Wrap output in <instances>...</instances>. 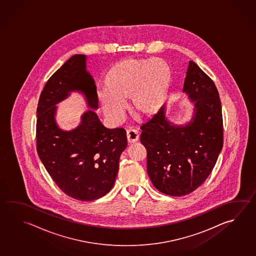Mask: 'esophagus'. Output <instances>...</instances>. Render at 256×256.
I'll return each mask as SVG.
<instances>
[{
    "label": "esophagus",
    "instance_id": "esophagus-1",
    "mask_svg": "<svg viewBox=\"0 0 256 256\" xmlns=\"http://www.w3.org/2000/svg\"><path fill=\"white\" fill-rule=\"evenodd\" d=\"M126 136H127V140L130 144H134L139 140V135L137 130H128L126 132Z\"/></svg>",
    "mask_w": 256,
    "mask_h": 256
}]
</instances>
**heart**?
<instances>
[{
    "label": "heart",
    "instance_id": "b5f03b06",
    "mask_svg": "<svg viewBox=\"0 0 256 256\" xmlns=\"http://www.w3.org/2000/svg\"><path fill=\"white\" fill-rule=\"evenodd\" d=\"M170 80V71L163 61L126 60L107 73L106 89L98 90V100L104 114L114 124L124 120L129 96L137 114L152 116L162 104Z\"/></svg>",
    "mask_w": 256,
    "mask_h": 256
}]
</instances>
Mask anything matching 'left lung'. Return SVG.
<instances>
[{"label": "left lung", "instance_id": "8db88e82", "mask_svg": "<svg viewBox=\"0 0 256 256\" xmlns=\"http://www.w3.org/2000/svg\"><path fill=\"white\" fill-rule=\"evenodd\" d=\"M182 91L194 106L190 121H170L164 104L140 127L150 178L158 190L175 196L190 194L208 178L223 148L218 91L193 61L188 62Z\"/></svg>", "mask_w": 256, "mask_h": 256}]
</instances>
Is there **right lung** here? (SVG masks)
Segmentation results:
<instances>
[{"label":"right lung","instance_id":"right-lung-1","mask_svg":"<svg viewBox=\"0 0 256 256\" xmlns=\"http://www.w3.org/2000/svg\"><path fill=\"white\" fill-rule=\"evenodd\" d=\"M86 60L76 54L48 80L38 104L36 128L38 154L46 172L65 194L81 201L98 200L111 190L127 147L126 130L104 127L94 112L98 92ZM73 92L83 94L90 109L78 126L65 131L56 122V104Z\"/></svg>","mask_w":256,"mask_h":256}]
</instances>
